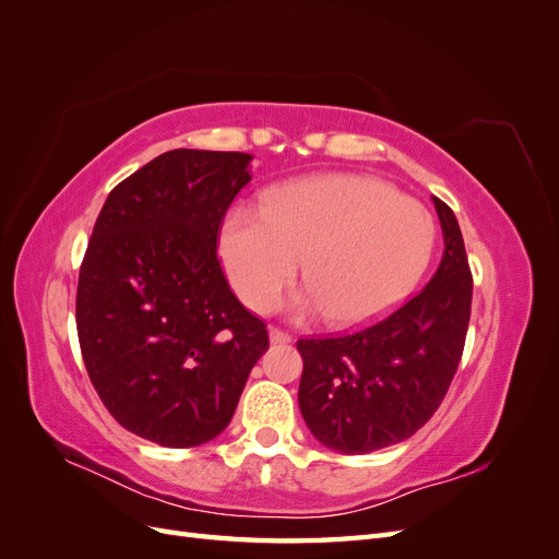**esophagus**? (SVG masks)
I'll return each instance as SVG.
<instances>
[{
  "label": "esophagus",
  "mask_w": 559,
  "mask_h": 559,
  "mask_svg": "<svg viewBox=\"0 0 559 559\" xmlns=\"http://www.w3.org/2000/svg\"><path fill=\"white\" fill-rule=\"evenodd\" d=\"M267 337H270V343H273V345L292 343V335L286 333V331H282V329H275V326H270V329H267Z\"/></svg>",
  "instance_id": "obj_1"
}]
</instances>
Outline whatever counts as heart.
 I'll use <instances>...</instances> for the list:
<instances>
[{
    "instance_id": "heart-1",
    "label": "heart",
    "mask_w": 559,
    "mask_h": 559,
    "mask_svg": "<svg viewBox=\"0 0 559 559\" xmlns=\"http://www.w3.org/2000/svg\"><path fill=\"white\" fill-rule=\"evenodd\" d=\"M436 222L421 202L364 175H321L267 191L261 210L230 207L218 251L247 308H273L296 275L294 317L364 324L408 296L433 257ZM304 259L300 260L299 257Z\"/></svg>"
}]
</instances>
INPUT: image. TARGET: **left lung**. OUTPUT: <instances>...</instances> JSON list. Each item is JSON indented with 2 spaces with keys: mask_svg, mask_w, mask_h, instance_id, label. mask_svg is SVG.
Wrapping results in <instances>:
<instances>
[{
  "mask_svg": "<svg viewBox=\"0 0 559 559\" xmlns=\"http://www.w3.org/2000/svg\"><path fill=\"white\" fill-rule=\"evenodd\" d=\"M431 200L445 249L425 289L364 331L298 341V405L329 450L368 454L411 438L438 411L460 366L473 280L454 212Z\"/></svg>",
  "mask_w": 559,
  "mask_h": 559,
  "instance_id": "1",
  "label": "left lung"
}]
</instances>
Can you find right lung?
<instances>
[{
	"instance_id": "right-lung-1",
	"label": "right lung",
	"mask_w": 559,
	"mask_h": 559,
	"mask_svg": "<svg viewBox=\"0 0 559 559\" xmlns=\"http://www.w3.org/2000/svg\"><path fill=\"white\" fill-rule=\"evenodd\" d=\"M251 154L175 148L130 175L99 212L79 273L83 364L118 425L163 448L212 441L233 419L265 324L216 259Z\"/></svg>"
}]
</instances>
